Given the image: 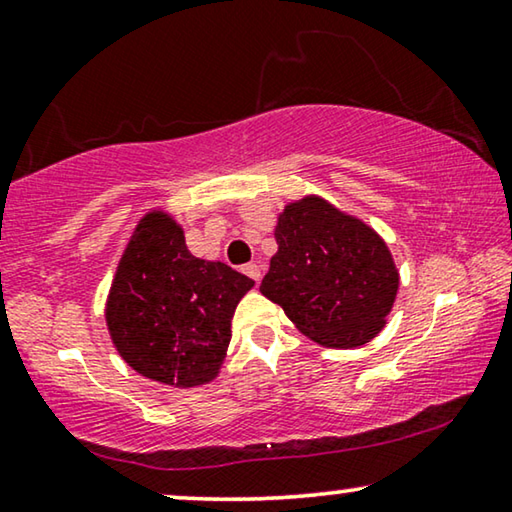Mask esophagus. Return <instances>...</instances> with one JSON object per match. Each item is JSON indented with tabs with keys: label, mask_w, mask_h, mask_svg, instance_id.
I'll return each mask as SVG.
<instances>
[{
	"label": "esophagus",
	"mask_w": 512,
	"mask_h": 512,
	"mask_svg": "<svg viewBox=\"0 0 512 512\" xmlns=\"http://www.w3.org/2000/svg\"><path fill=\"white\" fill-rule=\"evenodd\" d=\"M243 273H246L248 275V278H253L255 282H259V278H262V269H259V264H253V262H250V264H246V266H243V269H241Z\"/></svg>",
	"instance_id": "obj_1"
}]
</instances>
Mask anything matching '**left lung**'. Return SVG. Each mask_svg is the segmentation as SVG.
I'll use <instances>...</instances> for the list:
<instances>
[{
	"label": "left lung",
	"instance_id": "left-lung-1",
	"mask_svg": "<svg viewBox=\"0 0 512 512\" xmlns=\"http://www.w3.org/2000/svg\"><path fill=\"white\" fill-rule=\"evenodd\" d=\"M278 253L259 291L312 342L358 348L385 328L399 269L385 239L321 196L289 202L275 225Z\"/></svg>",
	"mask_w": 512,
	"mask_h": 512
}]
</instances>
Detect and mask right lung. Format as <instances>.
I'll use <instances>...</instances> for the list:
<instances>
[{
	"label": "right lung",
	"instance_id": "right-lung-1",
	"mask_svg": "<svg viewBox=\"0 0 512 512\" xmlns=\"http://www.w3.org/2000/svg\"><path fill=\"white\" fill-rule=\"evenodd\" d=\"M255 282L193 257L182 225L152 209L134 227L113 275L104 319L120 358L168 387H200L221 371L232 316Z\"/></svg>",
	"mask_w": 512,
	"mask_h": 512
}]
</instances>
